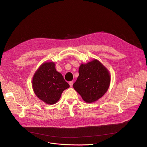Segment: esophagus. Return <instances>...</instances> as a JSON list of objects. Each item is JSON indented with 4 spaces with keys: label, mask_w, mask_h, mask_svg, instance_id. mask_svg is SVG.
<instances>
[{
    "label": "esophagus",
    "mask_w": 147,
    "mask_h": 147,
    "mask_svg": "<svg viewBox=\"0 0 147 147\" xmlns=\"http://www.w3.org/2000/svg\"><path fill=\"white\" fill-rule=\"evenodd\" d=\"M73 83H74V82H73V81H70V82H69V85H70V87H71L73 86Z\"/></svg>",
    "instance_id": "34e87169"
}]
</instances>
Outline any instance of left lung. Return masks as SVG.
<instances>
[{
    "label": "left lung",
    "mask_w": 147,
    "mask_h": 147,
    "mask_svg": "<svg viewBox=\"0 0 147 147\" xmlns=\"http://www.w3.org/2000/svg\"><path fill=\"white\" fill-rule=\"evenodd\" d=\"M79 76L73 88L87 103H92L104 95L109 89L111 74L108 69L97 59L81 64Z\"/></svg>",
    "instance_id": "left-lung-1"
}]
</instances>
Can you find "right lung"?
Masks as SVG:
<instances>
[{"instance_id": "right-lung-1", "label": "right lung", "mask_w": 147, "mask_h": 147, "mask_svg": "<svg viewBox=\"0 0 147 147\" xmlns=\"http://www.w3.org/2000/svg\"><path fill=\"white\" fill-rule=\"evenodd\" d=\"M32 86L36 96L48 105L57 102L62 92L70 87L53 61L44 62L34 74Z\"/></svg>"}]
</instances>
